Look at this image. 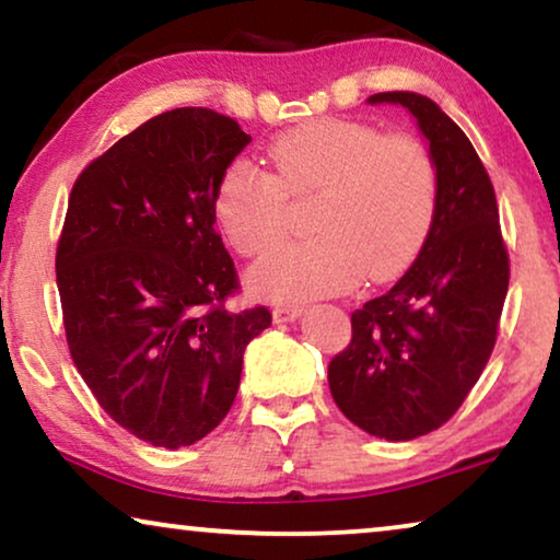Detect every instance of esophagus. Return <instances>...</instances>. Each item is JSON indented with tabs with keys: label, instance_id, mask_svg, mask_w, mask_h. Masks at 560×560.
<instances>
[{
	"label": "esophagus",
	"instance_id": "1",
	"mask_svg": "<svg viewBox=\"0 0 560 560\" xmlns=\"http://www.w3.org/2000/svg\"><path fill=\"white\" fill-rule=\"evenodd\" d=\"M301 313H303L301 305H275L272 318L278 320V324H290V320L301 318Z\"/></svg>",
	"mask_w": 560,
	"mask_h": 560
}]
</instances>
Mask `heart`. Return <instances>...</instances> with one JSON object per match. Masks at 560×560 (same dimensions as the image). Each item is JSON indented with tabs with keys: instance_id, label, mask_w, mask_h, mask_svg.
Here are the masks:
<instances>
[{
	"instance_id": "heart-1",
	"label": "heart",
	"mask_w": 560,
	"mask_h": 560,
	"mask_svg": "<svg viewBox=\"0 0 560 560\" xmlns=\"http://www.w3.org/2000/svg\"><path fill=\"white\" fill-rule=\"evenodd\" d=\"M275 173L229 165L213 213L226 242L259 257L282 240L288 198L320 194L318 240L288 244L249 270L252 293L293 303L339 293L359 280L385 282L420 255L439 209V171L412 137H387L364 121L313 119L270 148Z\"/></svg>"
}]
</instances>
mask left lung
Masks as SVG:
<instances>
[{"mask_svg":"<svg viewBox=\"0 0 560 560\" xmlns=\"http://www.w3.org/2000/svg\"><path fill=\"white\" fill-rule=\"evenodd\" d=\"M416 119L439 171V209L410 270L351 313V343L328 364V387L351 423L385 441L441 428L489 362L510 259L492 180L462 127L416 91H382Z\"/></svg>","mask_w":560,"mask_h":560,"instance_id":"1","label":"left lung"}]
</instances>
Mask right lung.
<instances>
[{"instance_id":"obj_1","label":"right lung","mask_w":560,"mask_h":560,"mask_svg":"<svg viewBox=\"0 0 560 560\" xmlns=\"http://www.w3.org/2000/svg\"><path fill=\"white\" fill-rule=\"evenodd\" d=\"M252 142L201 106L158 114L73 183L56 282L73 364L98 405L152 446L209 435L232 408L247 343L272 324L217 234V186Z\"/></svg>"}]
</instances>
